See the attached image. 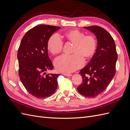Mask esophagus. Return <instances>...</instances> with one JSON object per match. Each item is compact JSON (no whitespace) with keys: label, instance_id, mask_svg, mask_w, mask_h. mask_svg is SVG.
<instances>
[{"label":"esophagus","instance_id":"esophagus-1","mask_svg":"<svg viewBox=\"0 0 130 130\" xmlns=\"http://www.w3.org/2000/svg\"><path fill=\"white\" fill-rule=\"evenodd\" d=\"M63 75H64L66 76H72V74H68V73H63Z\"/></svg>","mask_w":130,"mask_h":130}]
</instances>
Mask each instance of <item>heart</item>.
<instances>
[{"label": "heart", "instance_id": "heart-1", "mask_svg": "<svg viewBox=\"0 0 130 130\" xmlns=\"http://www.w3.org/2000/svg\"><path fill=\"white\" fill-rule=\"evenodd\" d=\"M64 40L73 44L72 55H63L57 58L54 66L58 71L63 73H72L81 68L84 60L88 61L95 54L97 42L95 36L92 35H85L77 29L70 30L62 35ZM63 43L57 35H53L48 41L47 48L53 55L62 52Z\"/></svg>", "mask_w": 130, "mask_h": 130}]
</instances>
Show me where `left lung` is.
<instances>
[{
  "instance_id": "1",
  "label": "left lung",
  "mask_w": 130,
  "mask_h": 130,
  "mask_svg": "<svg viewBox=\"0 0 130 130\" xmlns=\"http://www.w3.org/2000/svg\"><path fill=\"white\" fill-rule=\"evenodd\" d=\"M84 27L95 34L98 45L89 63L80 70L82 82L77 89L82 95L94 98L104 91L115 76L118 56L115 42L108 31L95 25Z\"/></svg>"
}]
</instances>
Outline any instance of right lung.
I'll return each mask as SVG.
<instances>
[{
    "mask_svg": "<svg viewBox=\"0 0 130 130\" xmlns=\"http://www.w3.org/2000/svg\"><path fill=\"white\" fill-rule=\"evenodd\" d=\"M60 28L44 24L35 26L24 35L18 48L20 80L27 92L40 99L52 95L57 87L60 74H44L54 68L48 54V41Z\"/></svg>",
    "mask_w": 130,
    "mask_h": 130,
    "instance_id": "obj_1",
    "label": "right lung"
}]
</instances>
